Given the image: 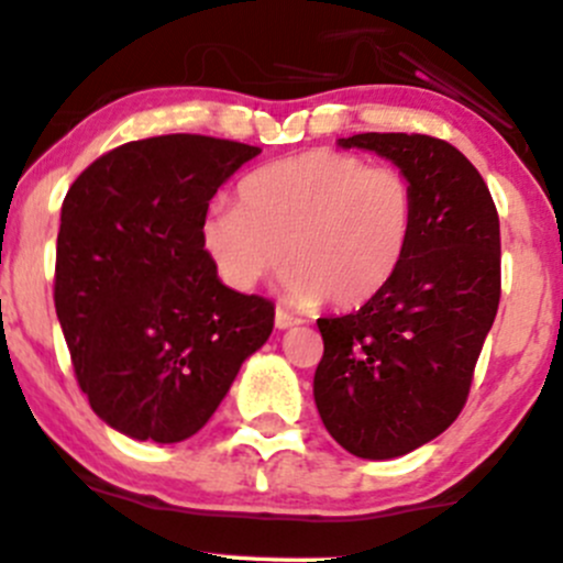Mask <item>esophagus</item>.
I'll return each mask as SVG.
<instances>
[{
  "mask_svg": "<svg viewBox=\"0 0 563 563\" xmlns=\"http://www.w3.org/2000/svg\"><path fill=\"white\" fill-rule=\"evenodd\" d=\"M301 323V318H294V314H288L286 310H277L275 312V325L280 331H286V329H291V325H299Z\"/></svg>",
  "mask_w": 563,
  "mask_h": 563,
  "instance_id": "34e87169",
  "label": "esophagus"
}]
</instances>
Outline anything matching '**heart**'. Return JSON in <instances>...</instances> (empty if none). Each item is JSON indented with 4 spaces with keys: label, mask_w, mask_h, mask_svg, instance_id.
Here are the masks:
<instances>
[{
    "label": "heart",
    "mask_w": 563,
    "mask_h": 563,
    "mask_svg": "<svg viewBox=\"0 0 563 563\" xmlns=\"http://www.w3.org/2000/svg\"><path fill=\"white\" fill-rule=\"evenodd\" d=\"M413 232L417 191L404 170L310 150L251 170L238 208L206 219L202 249L232 291H253L286 258L288 301L350 310L390 286Z\"/></svg>",
    "instance_id": "obj_1"
}]
</instances>
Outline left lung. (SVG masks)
Instances as JSON below:
<instances>
[{"label": "left lung", "instance_id": "1", "mask_svg": "<svg viewBox=\"0 0 563 563\" xmlns=\"http://www.w3.org/2000/svg\"><path fill=\"white\" fill-rule=\"evenodd\" d=\"M344 150L393 159L417 191V232L390 286L357 312L318 318L314 404L333 441L393 460L441 435L465 409L503 294L489 187L449 141L357 133Z\"/></svg>", "mask_w": 563, "mask_h": 563}]
</instances>
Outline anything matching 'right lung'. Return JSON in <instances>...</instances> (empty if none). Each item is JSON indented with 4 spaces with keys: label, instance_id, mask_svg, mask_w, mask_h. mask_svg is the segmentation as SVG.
Returning a JSON list of instances; mask_svg holds the SVG:
<instances>
[{
    "label": "right lung",
    "instance_id": "1",
    "mask_svg": "<svg viewBox=\"0 0 563 563\" xmlns=\"http://www.w3.org/2000/svg\"><path fill=\"white\" fill-rule=\"evenodd\" d=\"M262 152L211 135H154L90 163L60 206L55 312L90 409L135 441L195 435L275 305L227 288L202 249L216 189Z\"/></svg>",
    "mask_w": 563,
    "mask_h": 563
}]
</instances>
